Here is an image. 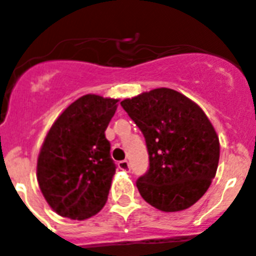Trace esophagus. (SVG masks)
<instances>
[{
    "instance_id": "1",
    "label": "esophagus",
    "mask_w": 256,
    "mask_h": 256,
    "mask_svg": "<svg viewBox=\"0 0 256 256\" xmlns=\"http://www.w3.org/2000/svg\"><path fill=\"white\" fill-rule=\"evenodd\" d=\"M118 166H119V169H122V170H130V162H126V160H123V162H118Z\"/></svg>"
}]
</instances>
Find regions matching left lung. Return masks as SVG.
Instances as JSON below:
<instances>
[{"mask_svg": "<svg viewBox=\"0 0 256 256\" xmlns=\"http://www.w3.org/2000/svg\"><path fill=\"white\" fill-rule=\"evenodd\" d=\"M120 105L146 141L148 169L136 182L144 200L166 212L192 206L209 188L219 162V138L205 112L170 88Z\"/></svg>", "mask_w": 256, "mask_h": 256, "instance_id": "1", "label": "left lung"}]
</instances>
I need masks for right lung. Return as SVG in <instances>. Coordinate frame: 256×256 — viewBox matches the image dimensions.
I'll return each mask as SVG.
<instances>
[{
    "mask_svg": "<svg viewBox=\"0 0 256 256\" xmlns=\"http://www.w3.org/2000/svg\"><path fill=\"white\" fill-rule=\"evenodd\" d=\"M118 100L86 94L52 124L37 162L40 188L58 216L83 220L105 205L115 174L105 136Z\"/></svg>",
    "mask_w": 256,
    "mask_h": 256,
    "instance_id": "obj_1",
    "label": "right lung"
}]
</instances>
